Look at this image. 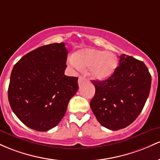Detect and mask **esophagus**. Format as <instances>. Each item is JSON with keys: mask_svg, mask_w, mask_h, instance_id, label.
Segmentation results:
<instances>
[{"mask_svg": "<svg viewBox=\"0 0 160 160\" xmlns=\"http://www.w3.org/2000/svg\"><path fill=\"white\" fill-rule=\"evenodd\" d=\"M85 80V77H83V76H79V78H78V85H81V84L82 83V82H84V81Z\"/></svg>", "mask_w": 160, "mask_h": 160, "instance_id": "esophagus-1", "label": "esophagus"}]
</instances>
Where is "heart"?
<instances>
[{
	"label": "heart",
	"instance_id": "heart-1",
	"mask_svg": "<svg viewBox=\"0 0 160 160\" xmlns=\"http://www.w3.org/2000/svg\"><path fill=\"white\" fill-rule=\"evenodd\" d=\"M71 62L76 67L87 68L93 79L103 81L109 78L116 70L118 59L115 54L93 48H86L72 56Z\"/></svg>",
	"mask_w": 160,
	"mask_h": 160
}]
</instances>
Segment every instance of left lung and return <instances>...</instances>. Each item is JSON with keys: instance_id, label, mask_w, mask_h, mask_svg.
I'll return each instance as SVG.
<instances>
[{"instance_id": "obj_1", "label": "left lung", "mask_w": 160, "mask_h": 160, "mask_svg": "<svg viewBox=\"0 0 160 160\" xmlns=\"http://www.w3.org/2000/svg\"><path fill=\"white\" fill-rule=\"evenodd\" d=\"M92 82L95 94L91 108L103 127L116 131L128 126L141 113L150 94L151 75L142 61L122 54L113 74Z\"/></svg>"}]
</instances>
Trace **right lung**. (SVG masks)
<instances>
[{"instance_id":"right-lung-1","label":"right lung","mask_w":160,"mask_h":160,"mask_svg":"<svg viewBox=\"0 0 160 160\" xmlns=\"http://www.w3.org/2000/svg\"><path fill=\"white\" fill-rule=\"evenodd\" d=\"M67 54L65 43H53L29 52L14 65L9 103L28 128L38 132L54 128L78 91V78L64 74Z\"/></svg>"}]
</instances>
